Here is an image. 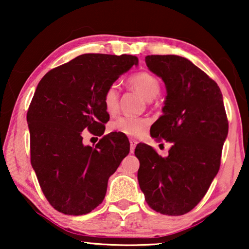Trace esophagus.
Wrapping results in <instances>:
<instances>
[{
    "instance_id": "1",
    "label": "esophagus",
    "mask_w": 249,
    "mask_h": 249,
    "mask_svg": "<svg viewBox=\"0 0 249 249\" xmlns=\"http://www.w3.org/2000/svg\"><path fill=\"white\" fill-rule=\"evenodd\" d=\"M130 152L131 153H134V151H135V148H136V145H137V141H136V139H130Z\"/></svg>"
}]
</instances>
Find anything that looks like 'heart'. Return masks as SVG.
Returning <instances> with one entry per match:
<instances>
[{
    "instance_id": "1",
    "label": "heart",
    "mask_w": 249,
    "mask_h": 249,
    "mask_svg": "<svg viewBox=\"0 0 249 249\" xmlns=\"http://www.w3.org/2000/svg\"><path fill=\"white\" fill-rule=\"evenodd\" d=\"M128 86L139 94L142 95L146 100H152L161 90V83L154 74L147 72V71H139L131 74L127 79ZM103 105L105 111L108 114L113 115L118 112L119 107V93L115 85H111L107 88L103 95ZM149 121L146 118H136V117H119L114 121L111 122L110 129L113 132H119L131 137H138L147 130Z\"/></svg>"
}]
</instances>
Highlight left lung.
<instances>
[{
    "label": "left lung",
    "instance_id": "8db88e82",
    "mask_svg": "<svg viewBox=\"0 0 249 249\" xmlns=\"http://www.w3.org/2000/svg\"><path fill=\"white\" fill-rule=\"evenodd\" d=\"M145 62L166 87L163 114L152 124L151 136L171 142V148L162 158L152 146H136L139 187L151 209L182 215L202 200L219 172L229 128L222 94L185 57L147 55Z\"/></svg>",
    "mask_w": 249,
    "mask_h": 249
}]
</instances>
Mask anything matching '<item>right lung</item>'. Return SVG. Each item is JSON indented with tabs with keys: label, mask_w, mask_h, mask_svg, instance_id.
Returning <instances> with one entry per match:
<instances>
[{
	"label": "right lung",
	"mask_w": 249,
	"mask_h": 249,
	"mask_svg": "<svg viewBox=\"0 0 249 249\" xmlns=\"http://www.w3.org/2000/svg\"><path fill=\"white\" fill-rule=\"evenodd\" d=\"M137 64V57L127 54H83L39 81L27 112L30 162L43 194L59 212L83 215L96 209L108 178L129 154V141L121 134L103 136L95 147L85 146L83 137L86 130L104 134V91Z\"/></svg>",
	"instance_id": "right-lung-1"
}]
</instances>
